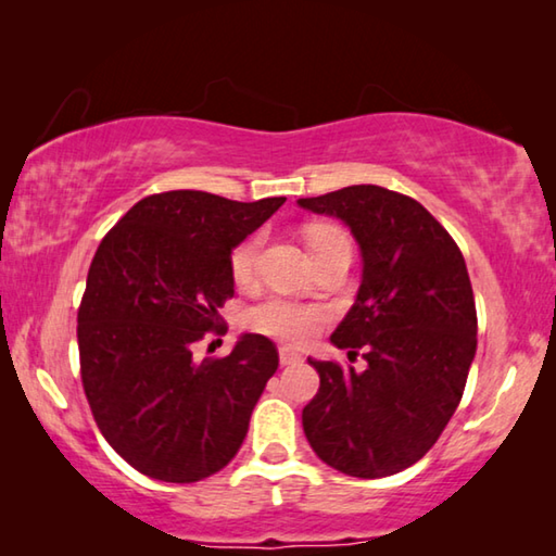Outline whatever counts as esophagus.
Returning <instances> with one entry per match:
<instances>
[{
    "instance_id": "34e87169",
    "label": "esophagus",
    "mask_w": 556,
    "mask_h": 556,
    "mask_svg": "<svg viewBox=\"0 0 556 556\" xmlns=\"http://www.w3.org/2000/svg\"><path fill=\"white\" fill-rule=\"evenodd\" d=\"M279 363H281V365H294V363H301V355L294 351V348L281 345V348H279Z\"/></svg>"
}]
</instances>
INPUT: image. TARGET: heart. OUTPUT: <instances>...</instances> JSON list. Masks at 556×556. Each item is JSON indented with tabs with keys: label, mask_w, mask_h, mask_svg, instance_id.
<instances>
[{
	"label": "heart",
	"mask_w": 556,
	"mask_h": 556,
	"mask_svg": "<svg viewBox=\"0 0 556 556\" xmlns=\"http://www.w3.org/2000/svg\"><path fill=\"white\" fill-rule=\"evenodd\" d=\"M341 240H348V238L338 228H328V225H314V228H308V248H312V255L318 250L328 248V244H336ZM260 248H262V238L255 235V238L240 242L238 248L232 250L230 271L238 285H250V281L255 279ZM321 321H324L321 308L296 304V301H289L281 296H269L265 301H260L257 306H252L248 312V326L252 331L275 336V338H281V341H291V343H306L308 338H314L316 328Z\"/></svg>",
	"instance_id": "b5f03b06"
}]
</instances>
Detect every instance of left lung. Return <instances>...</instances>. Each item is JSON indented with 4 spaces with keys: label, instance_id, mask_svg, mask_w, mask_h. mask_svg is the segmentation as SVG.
I'll return each mask as SVG.
<instances>
[{
    "label": "left lung",
    "instance_id": "1",
    "mask_svg": "<svg viewBox=\"0 0 556 556\" xmlns=\"http://www.w3.org/2000/svg\"><path fill=\"white\" fill-rule=\"evenodd\" d=\"M351 228L363 255L355 304L331 336L368 368L314 361L321 388L301 412L316 456L384 478L427 454L454 417L476 357V301L458 244L425 205L363 184L296 201Z\"/></svg>",
    "mask_w": 556,
    "mask_h": 556
}]
</instances>
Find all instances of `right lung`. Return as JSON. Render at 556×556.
<instances>
[{"instance_id": "1", "label": "right lung", "mask_w": 556, "mask_h": 556, "mask_svg": "<svg viewBox=\"0 0 556 556\" xmlns=\"http://www.w3.org/2000/svg\"><path fill=\"white\" fill-rule=\"evenodd\" d=\"M287 199L228 201L166 191L139 201L102 238L78 308L83 390L102 437L139 473L195 483L238 454L279 365L269 338L195 361L235 294L232 250Z\"/></svg>"}]
</instances>
